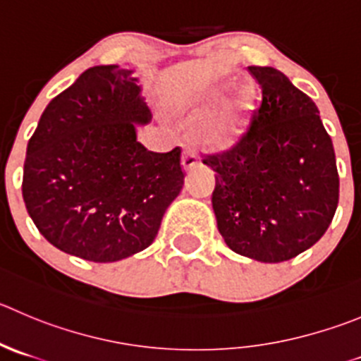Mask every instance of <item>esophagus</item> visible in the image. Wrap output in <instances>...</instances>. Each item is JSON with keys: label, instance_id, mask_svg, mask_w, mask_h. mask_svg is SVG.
I'll return each mask as SVG.
<instances>
[{"label": "esophagus", "instance_id": "34e87169", "mask_svg": "<svg viewBox=\"0 0 361 361\" xmlns=\"http://www.w3.org/2000/svg\"><path fill=\"white\" fill-rule=\"evenodd\" d=\"M198 164V154L195 150L186 149L183 154V168L184 170H191L193 166Z\"/></svg>", "mask_w": 361, "mask_h": 361}]
</instances>
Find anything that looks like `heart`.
Here are the masks:
<instances>
[{
    "instance_id": "obj_1",
    "label": "heart",
    "mask_w": 361,
    "mask_h": 361,
    "mask_svg": "<svg viewBox=\"0 0 361 361\" xmlns=\"http://www.w3.org/2000/svg\"><path fill=\"white\" fill-rule=\"evenodd\" d=\"M232 87V81L221 80L209 85L198 94V108L207 111L214 108L226 92ZM257 108V92L252 83H239L232 88L225 101L207 115L200 116L195 122L193 138L202 149L221 150L234 147L248 131L253 113Z\"/></svg>"
}]
</instances>
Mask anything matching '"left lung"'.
Instances as JSON below:
<instances>
[{"label":"left lung","instance_id":"obj_1","mask_svg":"<svg viewBox=\"0 0 361 361\" xmlns=\"http://www.w3.org/2000/svg\"><path fill=\"white\" fill-rule=\"evenodd\" d=\"M262 104L216 171L212 209L232 252L259 262L294 259L324 235L338 205L335 150L315 102L283 72L248 67Z\"/></svg>","mask_w":361,"mask_h":361}]
</instances>
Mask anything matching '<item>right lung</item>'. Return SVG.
<instances>
[{
  "instance_id": "right-lung-1",
  "label": "right lung",
  "mask_w": 361,
  "mask_h": 361,
  "mask_svg": "<svg viewBox=\"0 0 361 361\" xmlns=\"http://www.w3.org/2000/svg\"><path fill=\"white\" fill-rule=\"evenodd\" d=\"M152 115L135 71L97 65L44 109L26 149L23 198L40 234L68 255L116 262L152 245L184 184L180 149L136 140Z\"/></svg>"
}]
</instances>
